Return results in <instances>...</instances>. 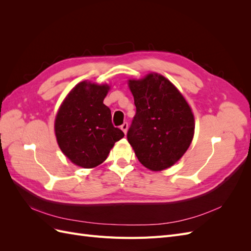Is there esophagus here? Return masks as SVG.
<instances>
[{
  "label": "esophagus",
  "instance_id": "1",
  "mask_svg": "<svg viewBox=\"0 0 251 251\" xmlns=\"http://www.w3.org/2000/svg\"><path fill=\"white\" fill-rule=\"evenodd\" d=\"M127 126H128L127 123H124L123 125L120 126V128H121V130L124 131V133H125V134H126V131H127Z\"/></svg>",
  "mask_w": 251,
  "mask_h": 251
}]
</instances>
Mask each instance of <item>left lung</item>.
I'll use <instances>...</instances> for the list:
<instances>
[{
	"mask_svg": "<svg viewBox=\"0 0 251 251\" xmlns=\"http://www.w3.org/2000/svg\"><path fill=\"white\" fill-rule=\"evenodd\" d=\"M128 87L136 114L127 141L147 169H168L183 156L193 140V112L177 88L160 74L128 80Z\"/></svg>",
	"mask_w": 251,
	"mask_h": 251,
	"instance_id": "left-lung-1",
	"label": "left lung"
}]
</instances>
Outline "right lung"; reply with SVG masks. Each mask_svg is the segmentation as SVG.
Segmentation results:
<instances>
[{
  "instance_id": "1",
  "label": "right lung",
  "mask_w": 251,
  "mask_h": 251,
  "mask_svg": "<svg viewBox=\"0 0 251 251\" xmlns=\"http://www.w3.org/2000/svg\"><path fill=\"white\" fill-rule=\"evenodd\" d=\"M109 86L81 81L75 86L55 118V135L63 153L85 169L107 159L124 132L112 124L111 110L103 103Z\"/></svg>"
}]
</instances>
